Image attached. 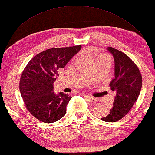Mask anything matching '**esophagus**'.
<instances>
[{"label": "esophagus", "mask_w": 155, "mask_h": 155, "mask_svg": "<svg viewBox=\"0 0 155 155\" xmlns=\"http://www.w3.org/2000/svg\"><path fill=\"white\" fill-rule=\"evenodd\" d=\"M85 97L89 100V101L90 102H91L93 104H95V103L97 102V100L96 99V98H95V97H90V96H88V95H85Z\"/></svg>", "instance_id": "34e87169"}]
</instances>
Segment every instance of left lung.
<instances>
[{
    "label": "left lung",
    "mask_w": 155,
    "mask_h": 155,
    "mask_svg": "<svg viewBox=\"0 0 155 155\" xmlns=\"http://www.w3.org/2000/svg\"><path fill=\"white\" fill-rule=\"evenodd\" d=\"M108 50L114 59L115 77L110 87L115 93V97L113 108L101 119L111 123L121 119L131 109L141 91L142 78L136 64L125 53L110 47Z\"/></svg>",
    "instance_id": "left-lung-1"
}]
</instances>
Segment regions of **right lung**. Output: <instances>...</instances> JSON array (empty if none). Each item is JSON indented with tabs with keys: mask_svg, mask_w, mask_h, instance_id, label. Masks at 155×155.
I'll use <instances>...</instances> for the list:
<instances>
[{
	"mask_svg": "<svg viewBox=\"0 0 155 155\" xmlns=\"http://www.w3.org/2000/svg\"><path fill=\"white\" fill-rule=\"evenodd\" d=\"M81 45L47 49L32 58L19 81V90L28 110L36 119L46 123H54L66 112L72 97L63 92L56 94L53 83L58 70L63 68Z\"/></svg>",
	"mask_w": 155,
	"mask_h": 155,
	"instance_id": "1",
	"label": "right lung"
}]
</instances>
